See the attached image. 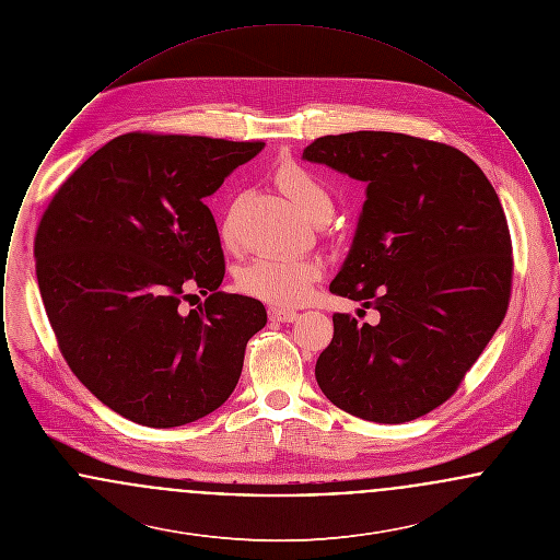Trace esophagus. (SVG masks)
I'll list each match as a JSON object with an SVG mask.
<instances>
[{"instance_id":"esophagus-1","label":"esophagus","mask_w":560,"mask_h":560,"mask_svg":"<svg viewBox=\"0 0 560 560\" xmlns=\"http://www.w3.org/2000/svg\"><path fill=\"white\" fill-rule=\"evenodd\" d=\"M298 315H295V311H288V308H275V306H270L268 308V319L277 320V323H290V320L295 319Z\"/></svg>"}]
</instances>
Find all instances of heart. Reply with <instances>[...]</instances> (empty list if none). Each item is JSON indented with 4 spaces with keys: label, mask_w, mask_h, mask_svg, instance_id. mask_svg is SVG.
Listing matches in <instances>:
<instances>
[{
    "label": "heart",
    "mask_w": 560,
    "mask_h": 560,
    "mask_svg": "<svg viewBox=\"0 0 560 560\" xmlns=\"http://www.w3.org/2000/svg\"><path fill=\"white\" fill-rule=\"evenodd\" d=\"M275 183L293 203L315 222H325L334 212V197L319 176L292 160L279 161L275 167ZM240 197L231 199L218 224V235L224 247L237 245V215ZM319 260L315 258H277L262 256L237 270V290L252 298L265 300L275 306H298L308 300L313 285L320 279Z\"/></svg>",
    "instance_id": "b5f03b06"
}]
</instances>
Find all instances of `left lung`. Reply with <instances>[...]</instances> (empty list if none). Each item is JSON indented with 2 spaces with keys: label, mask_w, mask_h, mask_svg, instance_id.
<instances>
[{
  "label": "left lung",
  "mask_w": 560,
  "mask_h": 560,
  "mask_svg": "<svg viewBox=\"0 0 560 560\" xmlns=\"http://www.w3.org/2000/svg\"><path fill=\"white\" fill-rule=\"evenodd\" d=\"M304 160L368 183L329 292L380 313H334L319 388L350 416L402 424L452 399L506 317L512 240L500 197L459 149L395 132L320 136Z\"/></svg>",
  "instance_id": "left-lung-1"
}]
</instances>
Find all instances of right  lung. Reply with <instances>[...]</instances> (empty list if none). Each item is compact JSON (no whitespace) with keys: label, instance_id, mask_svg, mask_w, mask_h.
Segmentation results:
<instances>
[{"label":"right lung","instance_id":"1","mask_svg":"<svg viewBox=\"0 0 560 560\" xmlns=\"http://www.w3.org/2000/svg\"><path fill=\"white\" fill-rule=\"evenodd\" d=\"M262 147L121 133L42 213L35 272L58 348L96 399L136 424L183 427L212 413L267 325L260 300L218 292L224 252L203 203ZM195 289L207 300L188 312Z\"/></svg>","mask_w":560,"mask_h":560}]
</instances>
